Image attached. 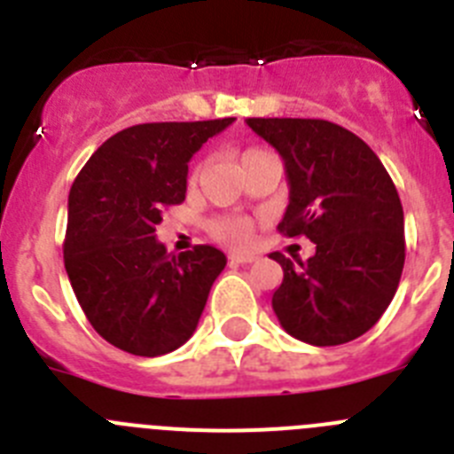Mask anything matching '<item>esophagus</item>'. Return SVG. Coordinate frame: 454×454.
<instances>
[{"mask_svg": "<svg viewBox=\"0 0 454 454\" xmlns=\"http://www.w3.org/2000/svg\"><path fill=\"white\" fill-rule=\"evenodd\" d=\"M230 262L231 263H254L256 256L254 254H239V252H231Z\"/></svg>", "mask_w": 454, "mask_h": 454, "instance_id": "34e87169", "label": "esophagus"}]
</instances>
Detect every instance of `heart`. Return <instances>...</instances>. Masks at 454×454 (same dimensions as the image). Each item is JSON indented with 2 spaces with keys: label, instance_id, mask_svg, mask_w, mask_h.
<instances>
[{
  "label": "heart",
  "instance_id": "heart-1",
  "mask_svg": "<svg viewBox=\"0 0 454 454\" xmlns=\"http://www.w3.org/2000/svg\"><path fill=\"white\" fill-rule=\"evenodd\" d=\"M256 152H263V150H247L246 154H243V159L250 154H256ZM200 172H202V168H198V170L192 172V179L200 177ZM211 231L215 234V239L224 240V243H230V246H247L252 240V227L247 220L243 218H231V215H227V218H220L215 220L214 224H211Z\"/></svg>",
  "mask_w": 454,
  "mask_h": 454
}]
</instances>
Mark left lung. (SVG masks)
Segmentation results:
<instances>
[{"label":"left lung","instance_id":"1","mask_svg":"<svg viewBox=\"0 0 454 454\" xmlns=\"http://www.w3.org/2000/svg\"><path fill=\"white\" fill-rule=\"evenodd\" d=\"M284 159L288 207L279 234L307 236L316 254L272 252L284 279L272 309L284 330L311 346L366 334L398 291L404 214L387 168L359 136L327 120L247 118Z\"/></svg>","mask_w":454,"mask_h":454}]
</instances>
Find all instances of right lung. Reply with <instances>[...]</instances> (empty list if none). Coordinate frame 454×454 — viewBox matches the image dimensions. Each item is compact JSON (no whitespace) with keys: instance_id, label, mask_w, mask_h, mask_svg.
<instances>
[{"instance_id":"obj_1","label":"right lung","mask_w":454,"mask_h":454,"mask_svg":"<svg viewBox=\"0 0 454 454\" xmlns=\"http://www.w3.org/2000/svg\"><path fill=\"white\" fill-rule=\"evenodd\" d=\"M231 122L134 124L98 147L72 184L66 272L88 323L111 346L159 356L198 327L227 259L211 246L168 254L154 231L186 200L191 156Z\"/></svg>"}]
</instances>
